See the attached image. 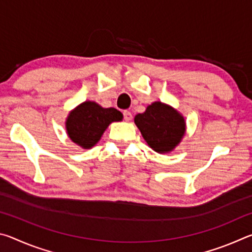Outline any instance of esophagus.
Returning a JSON list of instances; mask_svg holds the SVG:
<instances>
[{
	"label": "esophagus",
	"instance_id": "esophagus-1",
	"mask_svg": "<svg viewBox=\"0 0 252 252\" xmlns=\"http://www.w3.org/2000/svg\"><path fill=\"white\" fill-rule=\"evenodd\" d=\"M123 118H125L126 121H130L132 119V113L130 111H125V112H123Z\"/></svg>",
	"mask_w": 252,
	"mask_h": 252
}]
</instances>
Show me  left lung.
Wrapping results in <instances>:
<instances>
[{
  "label": "left lung",
  "instance_id": "8db88e82",
  "mask_svg": "<svg viewBox=\"0 0 252 252\" xmlns=\"http://www.w3.org/2000/svg\"><path fill=\"white\" fill-rule=\"evenodd\" d=\"M134 123L153 150L165 153L181 141L186 130L183 117L171 106L155 102L146 112L136 114Z\"/></svg>",
  "mask_w": 252,
  "mask_h": 252
}]
</instances>
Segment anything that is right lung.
Masks as SVG:
<instances>
[{
    "label": "right lung",
    "mask_w": 252,
    "mask_h": 252,
    "mask_svg": "<svg viewBox=\"0 0 252 252\" xmlns=\"http://www.w3.org/2000/svg\"><path fill=\"white\" fill-rule=\"evenodd\" d=\"M122 117L114 108L104 109L95 102H83L67 117V134L78 146L90 149L99 141L110 123L121 121Z\"/></svg>",
    "instance_id": "1"
}]
</instances>
